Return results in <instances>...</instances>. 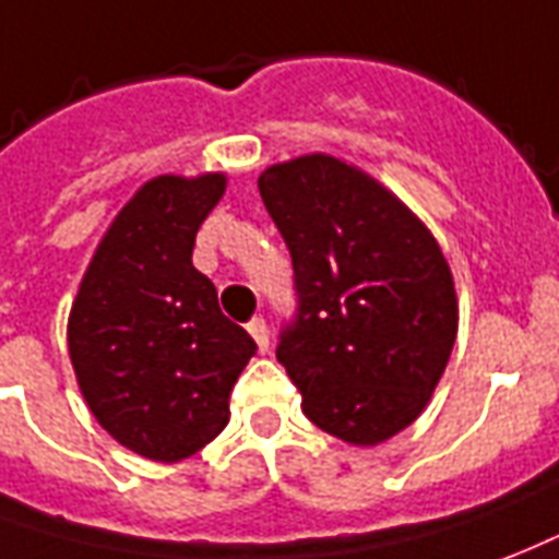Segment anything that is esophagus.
Returning <instances> with one entry per match:
<instances>
[{
    "label": "esophagus",
    "mask_w": 559,
    "mask_h": 559,
    "mask_svg": "<svg viewBox=\"0 0 559 559\" xmlns=\"http://www.w3.org/2000/svg\"><path fill=\"white\" fill-rule=\"evenodd\" d=\"M247 330H250V336L255 340V345H259V352H267L271 348V336H267V324H264V319H252L250 324H247Z\"/></svg>",
    "instance_id": "1"
}]
</instances>
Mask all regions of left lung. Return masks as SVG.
I'll use <instances>...</instances> for the list:
<instances>
[{
  "label": "left lung",
  "mask_w": 559,
  "mask_h": 559,
  "mask_svg": "<svg viewBox=\"0 0 559 559\" xmlns=\"http://www.w3.org/2000/svg\"><path fill=\"white\" fill-rule=\"evenodd\" d=\"M295 262L297 321L276 360L321 431L378 447L429 405L459 333V297L429 226L393 190L333 154L259 175Z\"/></svg>",
  "instance_id": "obj_1"
}]
</instances>
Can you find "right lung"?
I'll list each match as a JSON object with an SVG mask.
<instances>
[{"label": "right lung", "instance_id": "add662e5", "mask_svg": "<svg viewBox=\"0 0 559 559\" xmlns=\"http://www.w3.org/2000/svg\"><path fill=\"white\" fill-rule=\"evenodd\" d=\"M226 173L157 175L130 195L85 267L68 354L85 405L151 462L190 459L229 423V393L255 342L193 267L195 231Z\"/></svg>", "mask_w": 559, "mask_h": 559}]
</instances>
